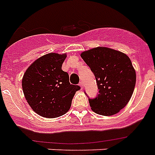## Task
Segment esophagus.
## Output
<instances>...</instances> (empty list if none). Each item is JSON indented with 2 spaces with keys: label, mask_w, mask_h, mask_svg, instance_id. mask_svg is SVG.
Listing matches in <instances>:
<instances>
[{
  "label": "esophagus",
  "mask_w": 155,
  "mask_h": 155,
  "mask_svg": "<svg viewBox=\"0 0 155 155\" xmlns=\"http://www.w3.org/2000/svg\"><path fill=\"white\" fill-rule=\"evenodd\" d=\"M79 86L81 87V89H83V88H84V83H83V81H81V82L79 83Z\"/></svg>",
  "instance_id": "34e87169"
}]
</instances>
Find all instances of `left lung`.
Here are the masks:
<instances>
[{
    "mask_svg": "<svg viewBox=\"0 0 155 155\" xmlns=\"http://www.w3.org/2000/svg\"><path fill=\"white\" fill-rule=\"evenodd\" d=\"M83 59L94 74L99 94L89 99L92 110L111 116L127 106L136 83V73L127 54L107 47H96L82 52Z\"/></svg>",
    "mask_w": 155,
    "mask_h": 155,
    "instance_id": "1",
    "label": "left lung"
}]
</instances>
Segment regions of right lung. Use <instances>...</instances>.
Instances as JSON below:
<instances>
[{
  "instance_id": "add662e5",
  "label": "right lung",
  "mask_w": 155,
  "mask_h": 155,
  "mask_svg": "<svg viewBox=\"0 0 155 155\" xmlns=\"http://www.w3.org/2000/svg\"><path fill=\"white\" fill-rule=\"evenodd\" d=\"M66 54L49 53L35 60L25 72L22 90L32 110L40 116L54 118L66 114L72 99L80 90L71 85L61 70Z\"/></svg>"
}]
</instances>
